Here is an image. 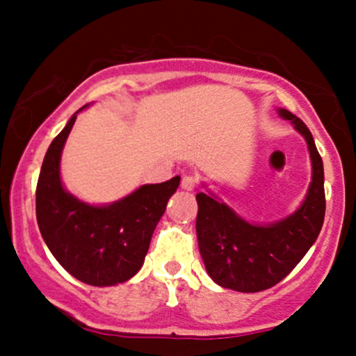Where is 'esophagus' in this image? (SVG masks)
<instances>
[{
	"instance_id": "1",
	"label": "esophagus",
	"mask_w": 356,
	"mask_h": 356,
	"mask_svg": "<svg viewBox=\"0 0 356 356\" xmlns=\"http://www.w3.org/2000/svg\"><path fill=\"white\" fill-rule=\"evenodd\" d=\"M195 186H197V181L192 175H184L181 181V187L184 191H194Z\"/></svg>"
}]
</instances>
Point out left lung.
<instances>
[{
  "instance_id": "left-lung-1",
  "label": "left lung",
  "mask_w": 356,
  "mask_h": 356,
  "mask_svg": "<svg viewBox=\"0 0 356 356\" xmlns=\"http://www.w3.org/2000/svg\"><path fill=\"white\" fill-rule=\"evenodd\" d=\"M305 137L312 159V182L301 206L284 219L256 224L243 219L214 192H199L197 232L207 275L214 283L241 293H257L284 280L303 259L325 220V172L312 132L289 110L277 108Z\"/></svg>"
}]
</instances>
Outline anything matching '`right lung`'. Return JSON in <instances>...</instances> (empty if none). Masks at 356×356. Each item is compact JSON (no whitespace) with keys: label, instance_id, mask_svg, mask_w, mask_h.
Segmentation results:
<instances>
[{"label":"right lung","instance_id":"right-lung-1","mask_svg":"<svg viewBox=\"0 0 356 356\" xmlns=\"http://www.w3.org/2000/svg\"><path fill=\"white\" fill-rule=\"evenodd\" d=\"M53 138L36 186V220L55 259L73 277L92 286H115L144 264L154 229L181 177L145 184L115 202L95 206L63 187L60 161L76 115Z\"/></svg>","mask_w":356,"mask_h":356}]
</instances>
